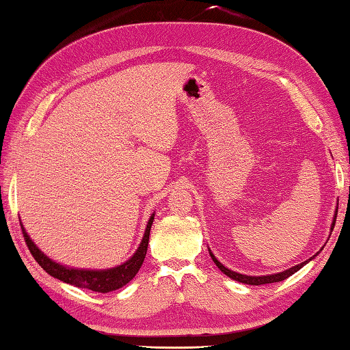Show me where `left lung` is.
<instances>
[{"label":"left lung","mask_w":350,"mask_h":350,"mask_svg":"<svg viewBox=\"0 0 350 350\" xmlns=\"http://www.w3.org/2000/svg\"><path fill=\"white\" fill-rule=\"evenodd\" d=\"M337 213H338V208H337V211H335V216H334V222H332V226H331V230H334V225H335V219H337ZM210 255H211V258H213V261L216 262V266L222 270V272L226 275V276H230V278H232V280H235V281H239V282H243V284H249V285H262V284H272V282H280V281H284L285 278H288V276H291L293 273H296L299 269H302L306 262L308 261H304V262H301V265H297V266H295V267H291V269H288V270H285V272H281V273H275V275H267V276H247V275H241V273H237V272H232V270H230V269H226L222 262H219L217 260H216V256L213 255L211 252H210Z\"/></svg>","instance_id":"1"}]
</instances>
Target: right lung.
<instances>
[{"label": "right lung", "instance_id": "add662e5", "mask_svg": "<svg viewBox=\"0 0 350 350\" xmlns=\"http://www.w3.org/2000/svg\"><path fill=\"white\" fill-rule=\"evenodd\" d=\"M152 220H154V215L151 216V219H149L144 239H142V243L131 258L126 262H124L122 266L107 269V270H83V269L80 270V269H69V267L57 265V262L51 261L46 255H44V252L39 251L38 246H36L30 240V237L27 235L23 225H21V230H23L28 251L31 252L34 260L38 261V265L44 269L46 273H49L63 282L75 285V287L89 288L92 291H96V293H109V291L118 290L120 287H124L125 284L130 282L135 276V273L139 272L140 266L144 265L145 255L148 251L149 232H151Z\"/></svg>", "mask_w": 350, "mask_h": 350}]
</instances>
